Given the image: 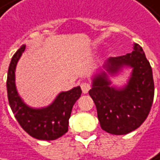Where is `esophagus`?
<instances>
[{"label": "esophagus", "instance_id": "1", "mask_svg": "<svg viewBox=\"0 0 160 160\" xmlns=\"http://www.w3.org/2000/svg\"><path fill=\"white\" fill-rule=\"evenodd\" d=\"M81 87H82V90L84 94L88 93V91L91 89V84L89 82H82L81 84Z\"/></svg>", "mask_w": 160, "mask_h": 160}]
</instances>
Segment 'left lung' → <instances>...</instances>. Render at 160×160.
I'll use <instances>...</instances> for the list:
<instances>
[{
	"label": "left lung",
	"mask_w": 160,
	"mask_h": 160,
	"mask_svg": "<svg viewBox=\"0 0 160 160\" xmlns=\"http://www.w3.org/2000/svg\"><path fill=\"white\" fill-rule=\"evenodd\" d=\"M123 66L133 68L124 88L110 86L111 82L103 72L96 76L89 91L97 107L100 127L113 135H126L138 129L149 115L154 100L152 67L140 45L134 43L132 53L110 58L104 68L115 74Z\"/></svg>",
	"instance_id": "left-lung-1"
}]
</instances>
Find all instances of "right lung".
Wrapping results in <instances>:
<instances>
[{"label": "right lung", "mask_w": 160, "mask_h": 160, "mask_svg": "<svg viewBox=\"0 0 160 160\" xmlns=\"http://www.w3.org/2000/svg\"><path fill=\"white\" fill-rule=\"evenodd\" d=\"M25 45H22L12 57L7 73V97L16 119L22 128L31 137L42 140H54L68 131L69 118L75 102L82 95L79 86L67 92H62L53 103L42 109H33L23 103L15 85V69Z\"/></svg>", "instance_id": "obj_1"}]
</instances>
